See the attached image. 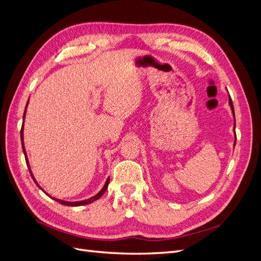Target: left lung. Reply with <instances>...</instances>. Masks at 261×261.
I'll return each mask as SVG.
<instances>
[{
	"label": "left lung",
	"mask_w": 261,
	"mask_h": 261,
	"mask_svg": "<svg viewBox=\"0 0 261 261\" xmlns=\"http://www.w3.org/2000/svg\"><path fill=\"white\" fill-rule=\"evenodd\" d=\"M228 103H230V107L232 109V112H233V116L235 118V114H234V107H233V102H232V99L231 97H228ZM234 129H235V126H234ZM235 143H236V135H235Z\"/></svg>",
	"instance_id": "left-lung-1"
}]
</instances>
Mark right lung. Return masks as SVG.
<instances>
[{"mask_svg":"<svg viewBox=\"0 0 261 261\" xmlns=\"http://www.w3.org/2000/svg\"><path fill=\"white\" fill-rule=\"evenodd\" d=\"M29 101V100H28ZM27 106H28V102H27V105H26V109H27ZM26 109H25V112H23V116H22V118L23 120H25V115H26ZM23 125L21 126V129H20V139H21V147H22V151H23V154H25V159H26V163H27V167H28V169H29V172H30V175H31V177H33V179L35 180V183L37 184V186L38 187H40L39 186V184L37 183V180L35 179V177H34V175H33V173H31V170H30V167H29V162H28V158H27V154H26V150H25V146H23ZM109 181H110V177L107 179V181H106V184H105V186H103V188L101 189V191L97 194V195H94L93 197H91V198H89V199H86V200H82V201H75V202H69V201H64V200H61V199H57V198H53L55 201H58L59 203H61V204H64V206H70V207H77V206H84V204H88V203H91V202H93L94 200H97V199H99L100 197L103 195L105 193H106V191L108 189V185H109ZM41 188V187H40ZM45 193V192H44ZM46 194V193H45ZM48 195V194H46ZM48 196H50V195H48Z\"/></svg>","mask_w":261,"mask_h":261,"instance_id":"add662e5","label":"right lung"}]
</instances>
